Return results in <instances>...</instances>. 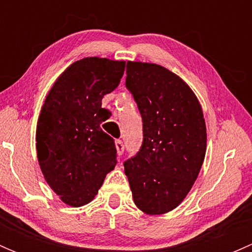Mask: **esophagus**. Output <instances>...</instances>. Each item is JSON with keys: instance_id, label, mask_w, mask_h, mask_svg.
I'll return each instance as SVG.
<instances>
[{"instance_id": "esophagus-1", "label": "esophagus", "mask_w": 252, "mask_h": 252, "mask_svg": "<svg viewBox=\"0 0 252 252\" xmlns=\"http://www.w3.org/2000/svg\"><path fill=\"white\" fill-rule=\"evenodd\" d=\"M116 149H117V152H118V155H119V156H121V155L124 152L123 141H122V140H116Z\"/></svg>"}]
</instances>
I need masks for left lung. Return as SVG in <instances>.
<instances>
[{
  "label": "left lung",
  "instance_id": "8db88e82",
  "mask_svg": "<svg viewBox=\"0 0 252 252\" xmlns=\"http://www.w3.org/2000/svg\"><path fill=\"white\" fill-rule=\"evenodd\" d=\"M126 85L140 111L144 141L124 173L138 208L163 215L185 199L204 163V113L190 86L159 64L128 61Z\"/></svg>",
  "mask_w": 252,
  "mask_h": 252
}]
</instances>
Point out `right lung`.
<instances>
[{
  "label": "right lung",
  "instance_id": "add662e5",
  "mask_svg": "<svg viewBox=\"0 0 252 252\" xmlns=\"http://www.w3.org/2000/svg\"><path fill=\"white\" fill-rule=\"evenodd\" d=\"M124 61L86 57L70 64L55 81L36 126L40 168L65 205L94 200L117 163L114 140L101 129L108 118L102 98L121 83Z\"/></svg>",
  "mask_w": 252,
  "mask_h": 252
}]
</instances>
